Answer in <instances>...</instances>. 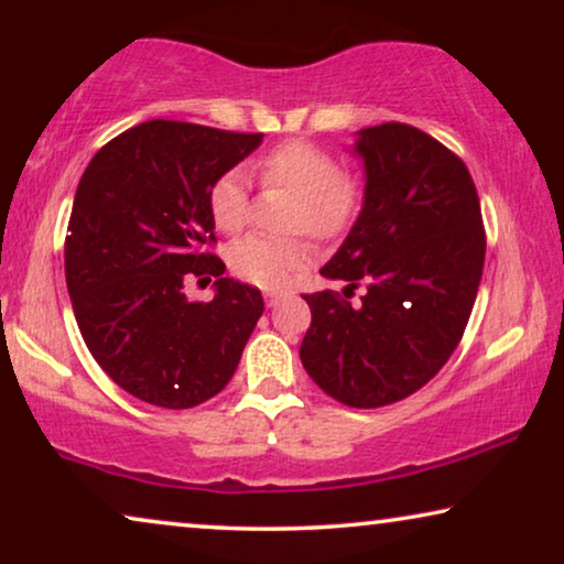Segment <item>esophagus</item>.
<instances>
[{
	"label": "esophagus",
	"instance_id": "esophagus-1",
	"mask_svg": "<svg viewBox=\"0 0 564 564\" xmlns=\"http://www.w3.org/2000/svg\"><path fill=\"white\" fill-rule=\"evenodd\" d=\"M280 300H282L280 292H267V305L269 307H274L276 303H280Z\"/></svg>",
	"mask_w": 564,
	"mask_h": 564
}]
</instances>
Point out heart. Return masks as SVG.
<instances>
[{
	"instance_id": "heart-1",
	"label": "heart",
	"mask_w": 564,
	"mask_h": 564,
	"mask_svg": "<svg viewBox=\"0 0 564 564\" xmlns=\"http://www.w3.org/2000/svg\"><path fill=\"white\" fill-rule=\"evenodd\" d=\"M261 187L292 192L288 228L307 230L321 241L344 236L359 218L365 189L357 176L341 172L334 153L307 141H288L264 153L253 164ZM207 210L215 228L238 234L249 223V182L238 169L220 174L207 189ZM311 259L303 236H249L230 246L228 264L236 276L264 290H284Z\"/></svg>"
}]
</instances>
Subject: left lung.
Instances as JSON below:
<instances>
[{"instance_id":"obj_1","label":"left lung","mask_w":564,"mask_h":564,"mask_svg":"<svg viewBox=\"0 0 564 564\" xmlns=\"http://www.w3.org/2000/svg\"><path fill=\"white\" fill-rule=\"evenodd\" d=\"M367 187L351 234L321 269L344 280L305 295L300 359L349 408L398 403L434 380L462 341L485 264V226L465 161L405 122L359 130Z\"/></svg>"}]
</instances>
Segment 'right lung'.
<instances>
[{
  "mask_svg": "<svg viewBox=\"0 0 564 564\" xmlns=\"http://www.w3.org/2000/svg\"><path fill=\"white\" fill-rule=\"evenodd\" d=\"M261 143L195 122L149 120L95 153L64 243L82 338L107 377L143 403L195 408L226 388L264 313L261 292L223 276L207 189ZM220 275L210 304L183 282Z\"/></svg>",
  "mask_w": 564,
  "mask_h": 564,
  "instance_id": "right-lung-1",
  "label": "right lung"
}]
</instances>
